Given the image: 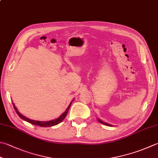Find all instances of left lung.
<instances>
[{
    "mask_svg": "<svg viewBox=\"0 0 158 158\" xmlns=\"http://www.w3.org/2000/svg\"><path fill=\"white\" fill-rule=\"evenodd\" d=\"M98 122H99V123H102V124H105V125H106V126H109V127H113V125H111V124H109L106 123H104V122H103L102 120H101L100 119H98Z\"/></svg>",
    "mask_w": 158,
    "mask_h": 158,
    "instance_id": "obj_1",
    "label": "left lung"
}]
</instances>
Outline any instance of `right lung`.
<instances>
[{
  "mask_svg": "<svg viewBox=\"0 0 158 158\" xmlns=\"http://www.w3.org/2000/svg\"><path fill=\"white\" fill-rule=\"evenodd\" d=\"M74 100V99L71 101V102H70L69 105L68 106V107L67 108V109L65 110V111L61 115L59 116V117L58 118L56 119H54V120H50V121H38V120H31V119H29L28 118L25 117V116H24L23 115H22L20 113L19 111V110L17 109L16 106H15L14 103H13V106H14V108L15 109V111H16V114L19 115V117L23 119V120H25L26 122H27V123H31L32 124H34V125H36V126H39V127H53V126H55V125H57V124H58L59 123H60L61 122L64 120V119L65 118V117H66V115L67 114L68 111H69V109L70 108L71 106V103H72L73 101Z\"/></svg>",
  "mask_w": 158,
  "mask_h": 158,
  "instance_id": "obj_1",
  "label": "right lung"
}]
</instances>
